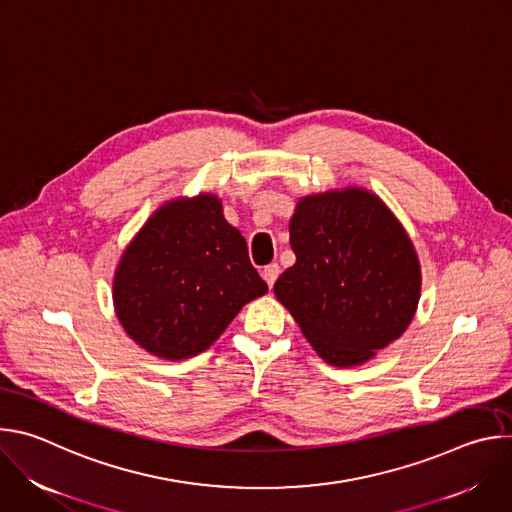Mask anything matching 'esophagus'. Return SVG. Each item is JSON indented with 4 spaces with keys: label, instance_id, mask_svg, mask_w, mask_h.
Returning <instances> with one entry per match:
<instances>
[{
    "label": "esophagus",
    "instance_id": "obj_1",
    "mask_svg": "<svg viewBox=\"0 0 512 512\" xmlns=\"http://www.w3.org/2000/svg\"><path fill=\"white\" fill-rule=\"evenodd\" d=\"M279 265L277 263H269L267 267H263V271H261V275H263V279L267 281V285L269 287H273V283H275V279L279 277Z\"/></svg>",
    "mask_w": 512,
    "mask_h": 512
}]
</instances>
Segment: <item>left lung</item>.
<instances>
[{"mask_svg": "<svg viewBox=\"0 0 512 512\" xmlns=\"http://www.w3.org/2000/svg\"><path fill=\"white\" fill-rule=\"evenodd\" d=\"M296 263L273 285L306 340L332 367H358L409 328L421 296L417 251L371 190L302 196L289 218Z\"/></svg>", "mask_w": 512, "mask_h": 512, "instance_id": "1", "label": "left lung"}]
</instances>
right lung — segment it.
Returning <instances> with one entry per match:
<instances>
[{
    "label": "right lung",
    "mask_w": 512,
    "mask_h": 512,
    "mask_svg": "<svg viewBox=\"0 0 512 512\" xmlns=\"http://www.w3.org/2000/svg\"><path fill=\"white\" fill-rule=\"evenodd\" d=\"M267 294L243 235L212 192L164 202L119 257L113 308L127 336L164 360L196 356Z\"/></svg>",
    "instance_id": "right-lung-1"
}]
</instances>
